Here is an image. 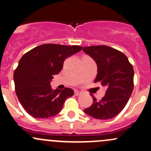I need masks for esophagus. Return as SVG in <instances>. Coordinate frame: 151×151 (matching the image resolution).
Returning <instances> with one entry per match:
<instances>
[{"instance_id": "1", "label": "esophagus", "mask_w": 151, "mask_h": 151, "mask_svg": "<svg viewBox=\"0 0 151 151\" xmlns=\"http://www.w3.org/2000/svg\"><path fill=\"white\" fill-rule=\"evenodd\" d=\"M81 94H82V92H80V91H74V95L75 96H80V95H81Z\"/></svg>"}]
</instances>
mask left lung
I'll return each mask as SVG.
<instances>
[{"mask_svg":"<svg viewBox=\"0 0 151 151\" xmlns=\"http://www.w3.org/2000/svg\"><path fill=\"white\" fill-rule=\"evenodd\" d=\"M85 54L97 65L94 83L107 88L101 100L93 98V104L84 109L87 115L96 119H110L125 107L134 88V69L128 58L121 52L107 46L85 47Z\"/></svg>","mask_w":151,"mask_h":151,"instance_id":"8db88e82","label":"left lung"}]
</instances>
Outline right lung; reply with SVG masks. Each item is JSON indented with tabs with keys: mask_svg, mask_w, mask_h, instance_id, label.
<instances>
[{
	"mask_svg": "<svg viewBox=\"0 0 151 151\" xmlns=\"http://www.w3.org/2000/svg\"><path fill=\"white\" fill-rule=\"evenodd\" d=\"M80 46L47 44L25 53L14 73L16 94L25 110L34 118H48L61 111L74 91L66 88L52 90L53 76L58 74L68 56L78 52Z\"/></svg>",
	"mask_w": 151,
	"mask_h": 151,
	"instance_id": "obj_1",
	"label": "right lung"
}]
</instances>
